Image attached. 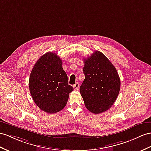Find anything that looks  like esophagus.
Listing matches in <instances>:
<instances>
[{
	"label": "esophagus",
	"instance_id": "1",
	"mask_svg": "<svg viewBox=\"0 0 151 151\" xmlns=\"http://www.w3.org/2000/svg\"><path fill=\"white\" fill-rule=\"evenodd\" d=\"M73 88H74V89L75 90H78V88H79V83H76L75 85H73Z\"/></svg>",
	"mask_w": 151,
	"mask_h": 151
}]
</instances>
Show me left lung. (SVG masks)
<instances>
[{"mask_svg":"<svg viewBox=\"0 0 151 151\" xmlns=\"http://www.w3.org/2000/svg\"><path fill=\"white\" fill-rule=\"evenodd\" d=\"M83 62L85 79L80 87V94L88 110L101 114L109 110L117 98L121 88L119 76L109 59L99 51Z\"/></svg>","mask_w":151,"mask_h":151,"instance_id":"1","label":"left lung"}]
</instances>
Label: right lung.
Instances as JSON below:
<instances>
[{
    "label": "right lung",
    "mask_w": 151,
    "mask_h": 151,
    "mask_svg": "<svg viewBox=\"0 0 151 151\" xmlns=\"http://www.w3.org/2000/svg\"><path fill=\"white\" fill-rule=\"evenodd\" d=\"M29 90L36 105L46 113H57L66 105L73 88L56 53L47 52L37 60L30 73Z\"/></svg>",
    "instance_id": "add662e5"
}]
</instances>
